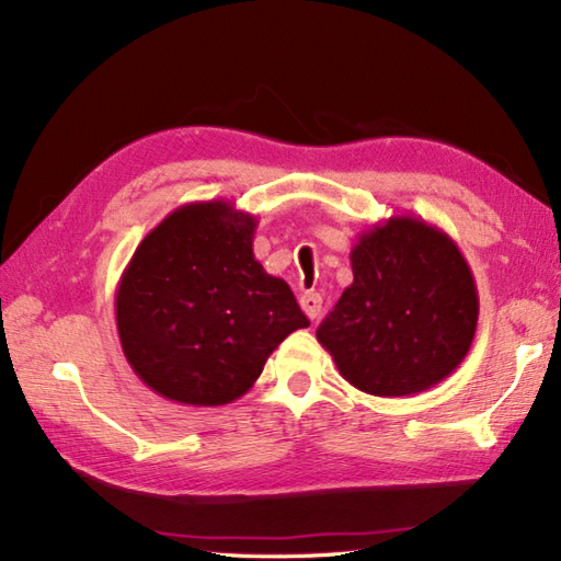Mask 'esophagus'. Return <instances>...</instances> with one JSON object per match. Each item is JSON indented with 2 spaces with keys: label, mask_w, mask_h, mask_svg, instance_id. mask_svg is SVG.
Here are the masks:
<instances>
[{
  "label": "esophagus",
  "mask_w": 561,
  "mask_h": 561,
  "mask_svg": "<svg viewBox=\"0 0 561 561\" xmlns=\"http://www.w3.org/2000/svg\"><path fill=\"white\" fill-rule=\"evenodd\" d=\"M299 304H301V308H304V313H306L308 318H311V320H318L320 311H323V299H320V296L313 294V291L304 294L301 299H299Z\"/></svg>",
  "instance_id": "esophagus-1"
}]
</instances>
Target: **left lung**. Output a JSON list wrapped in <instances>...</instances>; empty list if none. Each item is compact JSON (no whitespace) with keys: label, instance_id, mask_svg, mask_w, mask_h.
Returning a JSON list of instances; mask_svg holds the SVG:
<instances>
[{"label":"left lung","instance_id":"obj_1","mask_svg":"<svg viewBox=\"0 0 561 561\" xmlns=\"http://www.w3.org/2000/svg\"><path fill=\"white\" fill-rule=\"evenodd\" d=\"M350 284L316 337L368 396L400 398L450 376L478 330L480 299L456 241L416 217H390L350 253Z\"/></svg>","mask_w":561,"mask_h":561}]
</instances>
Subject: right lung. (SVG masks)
<instances>
[{
    "label": "right lung",
    "mask_w": 561,
    "mask_h": 561,
    "mask_svg": "<svg viewBox=\"0 0 561 561\" xmlns=\"http://www.w3.org/2000/svg\"><path fill=\"white\" fill-rule=\"evenodd\" d=\"M257 219L231 202H190L135 250L117 284L127 364L161 398L217 408L253 388L267 356L308 328L289 284L253 255Z\"/></svg>",
    "instance_id": "1"
}]
</instances>
